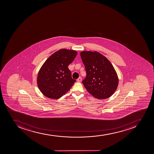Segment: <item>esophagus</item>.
Returning <instances> with one entry per match:
<instances>
[{
    "mask_svg": "<svg viewBox=\"0 0 154 154\" xmlns=\"http://www.w3.org/2000/svg\"><path fill=\"white\" fill-rule=\"evenodd\" d=\"M82 77H80L78 78V79H77V82H81V81H82Z\"/></svg>",
    "mask_w": 154,
    "mask_h": 154,
    "instance_id": "esophagus-1",
    "label": "esophagus"
}]
</instances>
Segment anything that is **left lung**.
I'll return each instance as SVG.
<instances>
[{"mask_svg":"<svg viewBox=\"0 0 154 154\" xmlns=\"http://www.w3.org/2000/svg\"><path fill=\"white\" fill-rule=\"evenodd\" d=\"M80 56L87 74L82 81L86 90L97 99L111 97L117 89L118 78L109 60L96 51H83Z\"/></svg>","mask_w":154,"mask_h":154,"instance_id":"obj_1","label":"left lung"}]
</instances>
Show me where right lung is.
Here are the masks:
<instances>
[{
    "label": "right lung",
    "instance_id": "right-lung-1",
    "mask_svg": "<svg viewBox=\"0 0 154 154\" xmlns=\"http://www.w3.org/2000/svg\"><path fill=\"white\" fill-rule=\"evenodd\" d=\"M77 54L75 51L60 49L46 60L37 76L38 88L44 95L58 99L72 87L76 80L72 79L68 66Z\"/></svg>",
    "mask_w": 154,
    "mask_h": 154
}]
</instances>
